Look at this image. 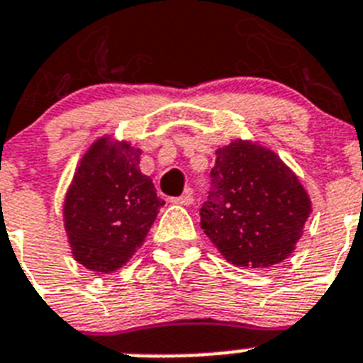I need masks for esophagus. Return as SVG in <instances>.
Segmentation results:
<instances>
[{
    "instance_id": "obj_1",
    "label": "esophagus",
    "mask_w": 363,
    "mask_h": 363,
    "mask_svg": "<svg viewBox=\"0 0 363 363\" xmlns=\"http://www.w3.org/2000/svg\"><path fill=\"white\" fill-rule=\"evenodd\" d=\"M169 201L177 203V205H191V203H194V194H191V190H188V191H184L182 196L172 197Z\"/></svg>"
}]
</instances>
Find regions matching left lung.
<instances>
[{
	"label": "left lung",
	"instance_id": "8db88e82",
	"mask_svg": "<svg viewBox=\"0 0 363 363\" xmlns=\"http://www.w3.org/2000/svg\"><path fill=\"white\" fill-rule=\"evenodd\" d=\"M311 212L308 191L270 149L231 141L216 151L201 229L231 264L264 268L293 253Z\"/></svg>",
	"mask_w": 363,
	"mask_h": 363
}]
</instances>
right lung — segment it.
I'll return each instance as SVG.
<instances>
[{"label": "right lung", "instance_id": "1", "mask_svg": "<svg viewBox=\"0 0 363 363\" xmlns=\"http://www.w3.org/2000/svg\"><path fill=\"white\" fill-rule=\"evenodd\" d=\"M140 149L100 138L79 162L65 197L72 255L93 272L110 274L145 240L164 199L140 172Z\"/></svg>", "mask_w": 363, "mask_h": 363}]
</instances>
